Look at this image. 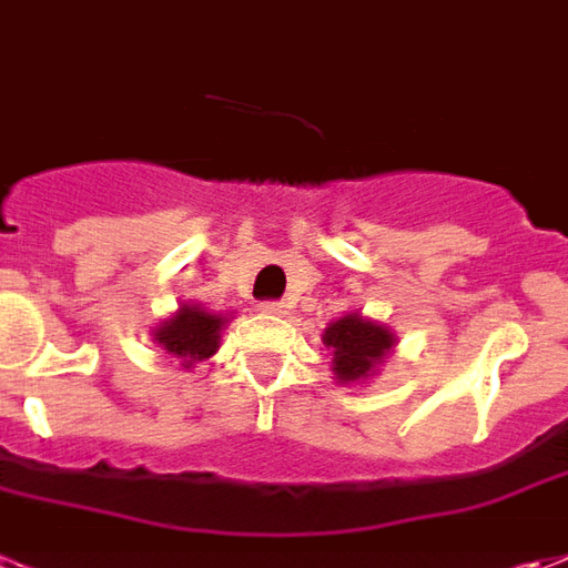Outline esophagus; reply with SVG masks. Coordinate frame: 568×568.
I'll use <instances>...</instances> for the list:
<instances>
[{"label":"esophagus","mask_w":568,"mask_h":568,"mask_svg":"<svg viewBox=\"0 0 568 568\" xmlns=\"http://www.w3.org/2000/svg\"><path fill=\"white\" fill-rule=\"evenodd\" d=\"M287 308H291V305L277 303V300H268V303L260 305V312H263V315H268V317H284V315H287Z\"/></svg>","instance_id":"obj_1"}]
</instances>
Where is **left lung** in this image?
I'll use <instances>...</instances> for the list:
<instances>
[{
    "label": "left lung",
    "instance_id": "left-lung-1",
    "mask_svg": "<svg viewBox=\"0 0 568 568\" xmlns=\"http://www.w3.org/2000/svg\"><path fill=\"white\" fill-rule=\"evenodd\" d=\"M324 345L333 352V376L345 385L373 376L385 355H392L394 333L385 324L352 312L324 329Z\"/></svg>",
    "mask_w": 568,
    "mask_h": 568
}]
</instances>
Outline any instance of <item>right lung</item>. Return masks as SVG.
I'll list each match as a JSON object with an SVG mask.
<instances>
[{"label":"right lung","instance_id":"add662e5","mask_svg":"<svg viewBox=\"0 0 568 568\" xmlns=\"http://www.w3.org/2000/svg\"><path fill=\"white\" fill-rule=\"evenodd\" d=\"M229 324L226 315H213L199 305H183L176 315L152 329V339L171 357H180L183 367H192L220 348V333Z\"/></svg>","mask_w":568,"mask_h":568}]
</instances>
